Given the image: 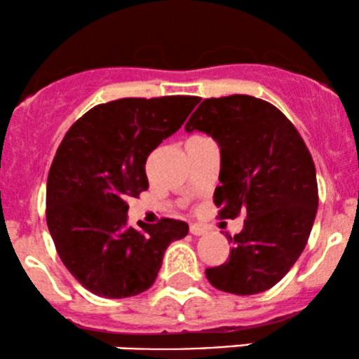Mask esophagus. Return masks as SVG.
<instances>
[{"label": "esophagus", "mask_w": 359, "mask_h": 359, "mask_svg": "<svg viewBox=\"0 0 359 359\" xmlns=\"http://www.w3.org/2000/svg\"><path fill=\"white\" fill-rule=\"evenodd\" d=\"M191 233L194 234V236H203V234L208 233V229L201 224H191Z\"/></svg>", "instance_id": "esophagus-1"}]
</instances>
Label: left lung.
I'll list each match as a JSON object with an SVG mask.
<instances>
[{
	"label": "left lung",
	"instance_id": "left-lung-1",
	"mask_svg": "<svg viewBox=\"0 0 359 359\" xmlns=\"http://www.w3.org/2000/svg\"><path fill=\"white\" fill-rule=\"evenodd\" d=\"M185 130L204 131L221 147L219 219L246 216L241 233L228 236V262L205 277L229 294L269 290L297 262L314 224L319 194L311 151L282 111L245 94L204 100Z\"/></svg>",
	"mask_w": 359,
	"mask_h": 359
}]
</instances>
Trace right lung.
<instances>
[{
    "instance_id": "add662e5",
    "label": "right lung",
    "mask_w": 359,
    "mask_h": 359,
    "mask_svg": "<svg viewBox=\"0 0 359 359\" xmlns=\"http://www.w3.org/2000/svg\"><path fill=\"white\" fill-rule=\"evenodd\" d=\"M201 97H123L69 128L47 179V226L72 277L93 294L133 297L154 285L163 253L189 233L162 217L130 228L128 197L148 189V155L174 135Z\"/></svg>"
}]
</instances>
